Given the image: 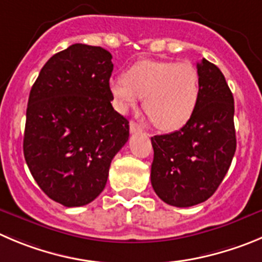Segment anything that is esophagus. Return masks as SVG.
<instances>
[{
    "label": "esophagus",
    "mask_w": 262,
    "mask_h": 262,
    "mask_svg": "<svg viewBox=\"0 0 262 262\" xmlns=\"http://www.w3.org/2000/svg\"><path fill=\"white\" fill-rule=\"evenodd\" d=\"M129 129H130V133H142V126L138 125L136 121L129 123Z\"/></svg>",
    "instance_id": "1"
}]
</instances>
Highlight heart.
<instances>
[{
    "instance_id": "b5f03b06",
    "label": "heart",
    "mask_w": 262,
    "mask_h": 262,
    "mask_svg": "<svg viewBox=\"0 0 262 262\" xmlns=\"http://www.w3.org/2000/svg\"><path fill=\"white\" fill-rule=\"evenodd\" d=\"M119 108L126 111L143 98L156 128L174 130L191 117L200 95V77L190 62L146 59L132 66L124 79L110 85Z\"/></svg>"
}]
</instances>
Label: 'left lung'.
Returning <instances> with one entry per match:
<instances>
[{
  "label": "left lung",
  "mask_w": 262,
  "mask_h": 262,
  "mask_svg": "<svg viewBox=\"0 0 262 262\" xmlns=\"http://www.w3.org/2000/svg\"><path fill=\"white\" fill-rule=\"evenodd\" d=\"M196 68L200 95L191 117L180 130L151 137V185L163 202L181 208L214 194L236 148L234 98L225 76L207 59Z\"/></svg>",
  "instance_id": "8db88e82"
}]
</instances>
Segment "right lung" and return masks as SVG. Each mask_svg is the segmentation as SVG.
<instances>
[{"label": "right lung", "instance_id": "right-lung-1", "mask_svg": "<svg viewBox=\"0 0 262 262\" xmlns=\"http://www.w3.org/2000/svg\"><path fill=\"white\" fill-rule=\"evenodd\" d=\"M111 59L101 46L73 43L45 63L29 93L26 163L40 189L64 207L89 204L103 191L129 138V121L111 104Z\"/></svg>", "mask_w": 262, "mask_h": 262}]
</instances>
